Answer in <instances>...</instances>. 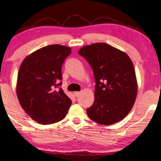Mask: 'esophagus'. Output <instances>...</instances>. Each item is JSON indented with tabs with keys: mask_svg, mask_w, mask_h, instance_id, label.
<instances>
[{
	"mask_svg": "<svg viewBox=\"0 0 161 161\" xmlns=\"http://www.w3.org/2000/svg\"><path fill=\"white\" fill-rule=\"evenodd\" d=\"M74 95H75V96H76V97H77V96H80V92H75L74 93Z\"/></svg>",
	"mask_w": 161,
	"mask_h": 161,
	"instance_id": "esophagus-1",
	"label": "esophagus"
}]
</instances>
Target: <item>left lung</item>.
Segmentation results:
<instances>
[{
  "instance_id": "obj_1",
  "label": "left lung",
  "mask_w": 161,
  "mask_h": 161,
  "mask_svg": "<svg viewBox=\"0 0 161 161\" xmlns=\"http://www.w3.org/2000/svg\"><path fill=\"white\" fill-rule=\"evenodd\" d=\"M78 53L92 67L95 100L86 112L92 120L110 125L125 118L135 102L137 81L133 63L127 53L105 43H95Z\"/></svg>"
}]
</instances>
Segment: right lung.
Listing matches in <instances>:
<instances>
[{
	"label": "right lung",
	"mask_w": 161,
	"mask_h": 161,
	"mask_svg": "<svg viewBox=\"0 0 161 161\" xmlns=\"http://www.w3.org/2000/svg\"><path fill=\"white\" fill-rule=\"evenodd\" d=\"M70 53L68 46H47L29 55L20 65L17 98L22 108L38 123H55L68 113L72 101L60 88V80L63 63Z\"/></svg>",
	"instance_id": "obj_1"
}]
</instances>
